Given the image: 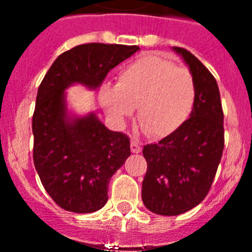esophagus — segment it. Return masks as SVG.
I'll list each match as a JSON object with an SVG mask.
<instances>
[{
    "mask_svg": "<svg viewBox=\"0 0 252 252\" xmlns=\"http://www.w3.org/2000/svg\"><path fill=\"white\" fill-rule=\"evenodd\" d=\"M141 142L137 141V140L132 139L131 140V151H132L133 154H139L140 151H141Z\"/></svg>",
    "mask_w": 252,
    "mask_h": 252,
    "instance_id": "34e87169",
    "label": "esophagus"
}]
</instances>
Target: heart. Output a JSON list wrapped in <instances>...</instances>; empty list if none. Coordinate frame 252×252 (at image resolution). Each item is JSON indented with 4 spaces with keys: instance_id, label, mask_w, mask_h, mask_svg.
Returning a JSON list of instances; mask_svg holds the SVG:
<instances>
[{
    "instance_id": "1",
    "label": "heart",
    "mask_w": 252,
    "mask_h": 252,
    "mask_svg": "<svg viewBox=\"0 0 252 252\" xmlns=\"http://www.w3.org/2000/svg\"><path fill=\"white\" fill-rule=\"evenodd\" d=\"M102 106L122 122L137 108V121L154 137L175 132L188 120L195 102V84L188 69L155 55L121 69L117 86L102 87Z\"/></svg>"
}]
</instances>
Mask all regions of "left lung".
Segmentation results:
<instances>
[{"label": "left lung", "instance_id": "1", "mask_svg": "<svg viewBox=\"0 0 252 252\" xmlns=\"http://www.w3.org/2000/svg\"><path fill=\"white\" fill-rule=\"evenodd\" d=\"M174 50L190 69L195 102L190 117L175 132L142 150L148 162L142 202L161 216L180 215L203 201L224 146L223 110L215 77L190 51L178 46Z\"/></svg>", "mask_w": 252, "mask_h": 252}]
</instances>
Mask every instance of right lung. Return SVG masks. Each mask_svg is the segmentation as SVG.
I'll use <instances>...</instances> for the list:
<instances>
[{"label":"right lung","instance_id":"right-lung-1","mask_svg":"<svg viewBox=\"0 0 252 252\" xmlns=\"http://www.w3.org/2000/svg\"><path fill=\"white\" fill-rule=\"evenodd\" d=\"M139 46L82 44L64 51L37 90L32 115L35 169L48 194L65 211L92 213L108 199V183L130 157V139L106 128L94 115L69 119L64 90L101 86L107 73Z\"/></svg>","mask_w":252,"mask_h":252}]
</instances>
